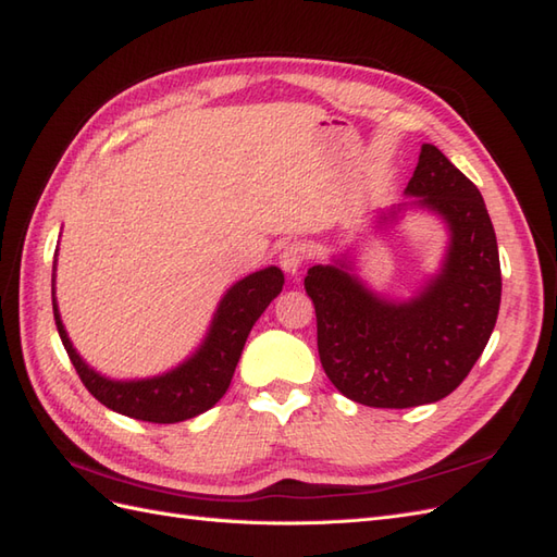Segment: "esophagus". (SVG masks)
I'll return each mask as SVG.
<instances>
[{
  "mask_svg": "<svg viewBox=\"0 0 557 557\" xmlns=\"http://www.w3.org/2000/svg\"><path fill=\"white\" fill-rule=\"evenodd\" d=\"M305 260H307V255H305V248L300 246V243H288V246L283 248L278 255V264L288 276L300 274Z\"/></svg>",
  "mask_w": 557,
  "mask_h": 557,
  "instance_id": "esophagus-1",
  "label": "esophagus"
}]
</instances>
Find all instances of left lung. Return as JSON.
<instances>
[{
  "mask_svg": "<svg viewBox=\"0 0 557 557\" xmlns=\"http://www.w3.org/2000/svg\"><path fill=\"white\" fill-rule=\"evenodd\" d=\"M409 202L377 216L428 210L449 228L442 267L409 300H389L357 276L349 255L307 271L317 343L329 381L351 401L409 409L440 401L466 381L498 317L500 262L490 212L468 176L423 144L406 186Z\"/></svg>",
  "mask_w": 557,
  "mask_h": 557,
  "instance_id": "obj_1",
  "label": "left lung"
}]
</instances>
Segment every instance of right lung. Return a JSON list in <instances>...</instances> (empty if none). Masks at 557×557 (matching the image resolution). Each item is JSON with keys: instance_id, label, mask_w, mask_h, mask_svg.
<instances>
[{"instance_id": "right-lung-1", "label": "right lung", "mask_w": 557, "mask_h": 557, "mask_svg": "<svg viewBox=\"0 0 557 557\" xmlns=\"http://www.w3.org/2000/svg\"><path fill=\"white\" fill-rule=\"evenodd\" d=\"M53 283H57V264L51 274L53 319H57L67 357L91 395L111 411L146 420V423H182V420L206 413L224 397L240 351L246 347L248 333L283 288V271L278 267H267L236 281L216 305L206 341L194 355L176 369L162 375L141 377V381H113L83 361L65 333Z\"/></svg>"}]
</instances>
